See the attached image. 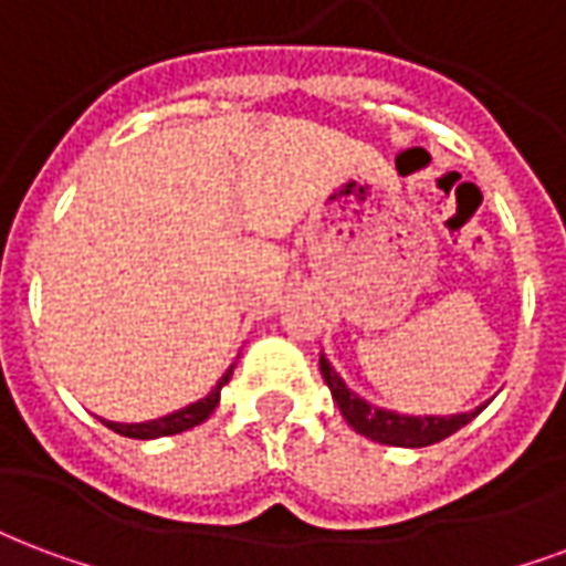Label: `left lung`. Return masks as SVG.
I'll return each instance as SVG.
<instances>
[{"mask_svg": "<svg viewBox=\"0 0 566 566\" xmlns=\"http://www.w3.org/2000/svg\"><path fill=\"white\" fill-rule=\"evenodd\" d=\"M321 375H324L326 387L333 392V399H336L338 411L347 420V426L357 434H366L371 441L387 443V447H429V443H438L459 432L462 426H468L485 408V405H480L474 411L453 413V417H405V413L375 408L366 399H359L357 392H350L345 387V380L338 378L336 368L326 363L324 354H321Z\"/></svg>", "mask_w": 566, "mask_h": 566, "instance_id": "8db88e82", "label": "left lung"}]
</instances>
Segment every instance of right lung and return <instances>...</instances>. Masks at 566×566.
<instances>
[{
	"label": "right lung",
	"mask_w": 566,
	"mask_h": 566,
	"mask_svg": "<svg viewBox=\"0 0 566 566\" xmlns=\"http://www.w3.org/2000/svg\"><path fill=\"white\" fill-rule=\"evenodd\" d=\"M230 375H233V368L224 371V378L216 384V389L209 392L207 399L195 401V405H188V408H182V411L167 413V417H158V420H149V422H107V429H113L116 434H125V438H137V441L186 432V429H191V426H200V422L207 420L209 413L216 411V405H219V392L221 387L230 380Z\"/></svg>",
	"instance_id": "1"
}]
</instances>
